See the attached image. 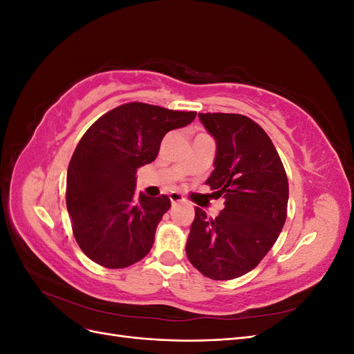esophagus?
<instances>
[{
	"mask_svg": "<svg viewBox=\"0 0 354 354\" xmlns=\"http://www.w3.org/2000/svg\"><path fill=\"white\" fill-rule=\"evenodd\" d=\"M169 199H171V202H173V203H176V202H183V201H185V198L181 196V195L178 194V192H171V194H169Z\"/></svg>",
	"mask_w": 354,
	"mask_h": 354,
	"instance_id": "34e87169",
	"label": "esophagus"
}]
</instances>
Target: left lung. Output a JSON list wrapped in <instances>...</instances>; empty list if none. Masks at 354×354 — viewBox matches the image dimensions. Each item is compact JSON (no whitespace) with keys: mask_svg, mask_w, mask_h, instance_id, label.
Listing matches in <instances>:
<instances>
[{"mask_svg":"<svg viewBox=\"0 0 354 354\" xmlns=\"http://www.w3.org/2000/svg\"><path fill=\"white\" fill-rule=\"evenodd\" d=\"M217 142L214 171L207 180L224 198L216 218L195 208L186 254L203 276L229 281L251 272L283 227L288 177L270 137L239 113H199Z\"/></svg>","mask_w":354,"mask_h":354,"instance_id":"obj_1","label":"left lung"}]
</instances>
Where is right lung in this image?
<instances>
[{
	"mask_svg": "<svg viewBox=\"0 0 354 354\" xmlns=\"http://www.w3.org/2000/svg\"><path fill=\"white\" fill-rule=\"evenodd\" d=\"M181 112L131 102L95 121L71 158L66 207L82 252L108 269H124L151 251L167 195L136 196L137 168L155 160L164 136L195 120Z\"/></svg>",
	"mask_w": 354,
	"mask_h": 354,
	"instance_id": "obj_1",
	"label": "right lung"
}]
</instances>
